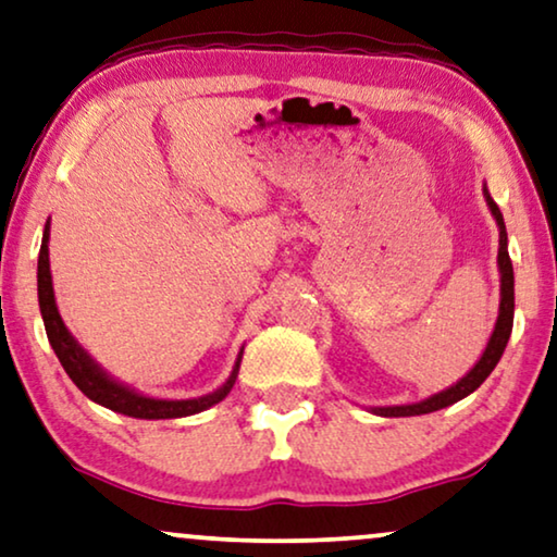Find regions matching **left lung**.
<instances>
[{"label":"left lung","mask_w":557,"mask_h":557,"mask_svg":"<svg viewBox=\"0 0 557 557\" xmlns=\"http://www.w3.org/2000/svg\"><path fill=\"white\" fill-rule=\"evenodd\" d=\"M484 198H486L488 211H492V216L496 221V226H499V255H496V264H499V315H496L494 331L486 341L484 354H481L476 364H473L456 384H450L448 389L435 392V395H430L412 405L369 407V412L382 414V418H412V414H428V412L443 410V407L454 405V403H458V399L469 397L471 392H476L481 384H484L486 376L494 372V367L499 364L504 346H507V341H509L511 323H515V270H511V259H509V249H507V226H504V216H502L499 206L494 203L486 183H484Z\"/></svg>","instance_id":"obj_1"}]
</instances>
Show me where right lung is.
<instances>
[{"instance_id": "add662e5", "label": "right lung", "mask_w": 557, "mask_h": 557, "mask_svg": "<svg viewBox=\"0 0 557 557\" xmlns=\"http://www.w3.org/2000/svg\"><path fill=\"white\" fill-rule=\"evenodd\" d=\"M48 242H50V221L46 224V232H42L40 257H37V300H40V315H42V323H46L50 346H53V351L58 356V361L63 364L65 374L71 376L73 384H76V387L84 392L91 403L137 420H175V418H188V414L209 410V407L219 405L221 399L232 392L236 374H239L244 346L239 348V356H236L228 380L221 384L219 389H213L203 397H193V399L150 397V395H143V392H137L135 387H129V384L119 382L116 376H111L99 361L91 359V354L78 344L76 336L65 329L63 318L58 313L53 274H50Z\"/></svg>"}]
</instances>
